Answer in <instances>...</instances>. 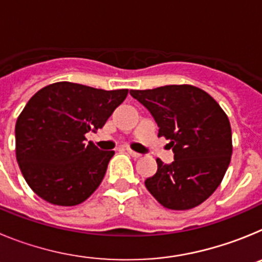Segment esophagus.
<instances>
[{"instance_id":"34e87169","label":"esophagus","mask_w":262,"mask_h":262,"mask_svg":"<svg viewBox=\"0 0 262 262\" xmlns=\"http://www.w3.org/2000/svg\"><path fill=\"white\" fill-rule=\"evenodd\" d=\"M127 152H128V155L129 156H133L134 159H139V157H142V155L140 154H138V152H135V151H133V149H127Z\"/></svg>"}]
</instances>
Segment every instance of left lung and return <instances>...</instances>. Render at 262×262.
Returning <instances> with one entry per match:
<instances>
[{"instance_id":"left-lung-1","label":"left lung","mask_w":262,"mask_h":262,"mask_svg":"<svg viewBox=\"0 0 262 262\" xmlns=\"http://www.w3.org/2000/svg\"><path fill=\"white\" fill-rule=\"evenodd\" d=\"M154 117L159 136L170 140L174 161L157 159V172L145 180L164 207L189 210L205 202L221 185L232 155L228 117L219 103L191 85L129 90Z\"/></svg>"}]
</instances>
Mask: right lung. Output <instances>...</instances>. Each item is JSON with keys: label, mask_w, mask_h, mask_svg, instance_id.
I'll use <instances>...</instances> for the list:
<instances>
[{"label": "right lung", "mask_w": 262, "mask_h": 262, "mask_svg": "<svg viewBox=\"0 0 262 262\" xmlns=\"http://www.w3.org/2000/svg\"><path fill=\"white\" fill-rule=\"evenodd\" d=\"M127 93L61 81L30 98L15 123V155L41 200L76 206L96 191L114 151L86 144L85 135L102 128Z\"/></svg>", "instance_id": "1"}]
</instances>
